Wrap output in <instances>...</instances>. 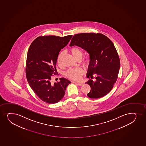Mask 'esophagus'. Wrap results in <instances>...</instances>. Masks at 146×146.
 I'll use <instances>...</instances> for the list:
<instances>
[{
    "instance_id": "esophagus-1",
    "label": "esophagus",
    "mask_w": 146,
    "mask_h": 146,
    "mask_svg": "<svg viewBox=\"0 0 146 146\" xmlns=\"http://www.w3.org/2000/svg\"><path fill=\"white\" fill-rule=\"evenodd\" d=\"M76 84H77V85L79 86H81L83 84V83H76Z\"/></svg>"
}]
</instances>
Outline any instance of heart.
<instances>
[{
    "mask_svg": "<svg viewBox=\"0 0 146 146\" xmlns=\"http://www.w3.org/2000/svg\"><path fill=\"white\" fill-rule=\"evenodd\" d=\"M70 52L74 57L77 60L81 58L83 54V51L82 49L78 47H74L71 48ZM64 55V52H61L59 54L57 58V63L59 65H60L61 63V60L63 56ZM92 62V57L91 55H88L83 60V64L84 65L89 66ZM83 74V70L79 68L70 69L66 72V75L70 79L78 81L80 80L82 75Z\"/></svg>",
    "mask_w": 146,
    "mask_h": 146,
    "instance_id": "heart-1",
    "label": "heart"
}]
</instances>
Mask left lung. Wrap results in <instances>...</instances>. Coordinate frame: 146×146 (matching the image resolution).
Returning a JSON list of instances; mask_svg holds the SVG:
<instances>
[{
  "instance_id": "left-lung-1",
  "label": "left lung",
  "mask_w": 146,
  "mask_h": 146,
  "mask_svg": "<svg viewBox=\"0 0 146 146\" xmlns=\"http://www.w3.org/2000/svg\"><path fill=\"white\" fill-rule=\"evenodd\" d=\"M76 45L86 50L92 57L89 65L86 84L91 87L87 94L91 98H99L107 95L117 79L120 62L114 44L106 35L100 33L76 34L70 41V46ZM96 80H92L94 76Z\"/></svg>"
}]
</instances>
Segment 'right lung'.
Returning a JSON list of instances; mask_svg holds the SVG:
<instances>
[{
    "label": "right lung",
    "instance_id": "obj_1",
    "mask_svg": "<svg viewBox=\"0 0 146 146\" xmlns=\"http://www.w3.org/2000/svg\"><path fill=\"white\" fill-rule=\"evenodd\" d=\"M72 36H41L35 39L29 48L26 65L27 81L36 95L48 104L60 101L71 83L62 77L60 81L52 83V78L53 74H57L56 64L59 53Z\"/></svg>",
    "mask_w": 146,
    "mask_h": 146
}]
</instances>
